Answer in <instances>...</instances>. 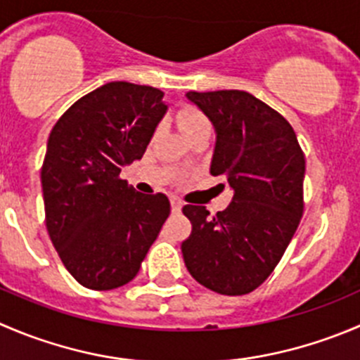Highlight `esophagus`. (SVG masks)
I'll use <instances>...</instances> for the list:
<instances>
[{
	"mask_svg": "<svg viewBox=\"0 0 360 360\" xmlns=\"http://www.w3.org/2000/svg\"><path fill=\"white\" fill-rule=\"evenodd\" d=\"M170 204H172V211H174V212H179L181 207H183V202H181L177 197L170 198Z\"/></svg>",
	"mask_w": 360,
	"mask_h": 360,
	"instance_id": "1",
	"label": "esophagus"
}]
</instances>
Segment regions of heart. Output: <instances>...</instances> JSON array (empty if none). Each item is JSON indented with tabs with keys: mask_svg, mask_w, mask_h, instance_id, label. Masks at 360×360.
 Listing matches in <instances>:
<instances>
[{
	"mask_svg": "<svg viewBox=\"0 0 360 360\" xmlns=\"http://www.w3.org/2000/svg\"><path fill=\"white\" fill-rule=\"evenodd\" d=\"M176 121L179 130L184 134V137L200 134V131H211V121L207 120L204 112H200L195 107H184L183 110H179Z\"/></svg>",
	"mask_w": 360,
	"mask_h": 360,
	"instance_id": "b5f03b06",
	"label": "heart"
}]
</instances>
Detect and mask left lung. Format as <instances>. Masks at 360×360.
<instances>
[{"instance_id": "left-lung-1", "label": "left lung", "mask_w": 360, "mask_h": 360, "mask_svg": "<svg viewBox=\"0 0 360 360\" xmlns=\"http://www.w3.org/2000/svg\"><path fill=\"white\" fill-rule=\"evenodd\" d=\"M216 130L212 176L232 188L225 211L188 204L191 233L181 244L191 276L221 295L260 287L290 244L302 211L306 160L294 128L274 109L239 89L186 93Z\"/></svg>"}]
</instances>
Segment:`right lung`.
<instances>
[{"label":"right lung","mask_w":360,"mask_h":360,"mask_svg":"<svg viewBox=\"0 0 360 360\" xmlns=\"http://www.w3.org/2000/svg\"><path fill=\"white\" fill-rule=\"evenodd\" d=\"M165 112L163 91L117 80L77 100L49 135L45 225L82 287L112 290L134 280L169 218L165 195H142L120 177L142 158Z\"/></svg>","instance_id":"1"}]
</instances>
